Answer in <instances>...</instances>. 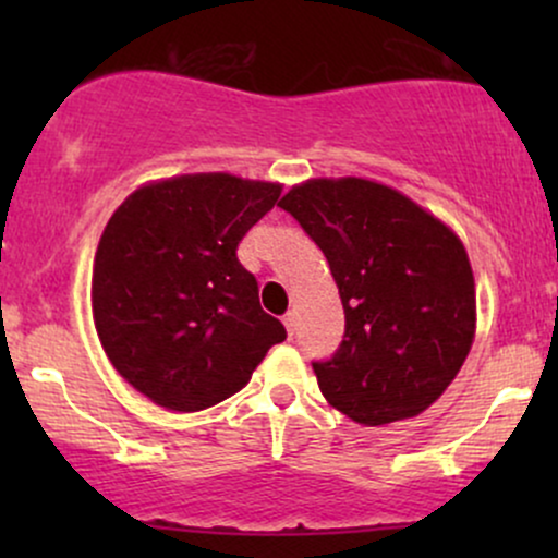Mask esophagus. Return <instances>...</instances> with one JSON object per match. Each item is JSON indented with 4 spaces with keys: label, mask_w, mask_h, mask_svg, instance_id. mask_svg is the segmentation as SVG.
<instances>
[{
    "label": "esophagus",
    "mask_w": 558,
    "mask_h": 558,
    "mask_svg": "<svg viewBox=\"0 0 558 558\" xmlns=\"http://www.w3.org/2000/svg\"><path fill=\"white\" fill-rule=\"evenodd\" d=\"M283 325H286L288 336L293 338V330H296V315H293V312H288V315H283Z\"/></svg>",
    "instance_id": "34e87169"
}]
</instances>
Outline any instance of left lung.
<instances>
[{"label":"left lung","instance_id":"8db88e82","mask_svg":"<svg viewBox=\"0 0 558 558\" xmlns=\"http://www.w3.org/2000/svg\"><path fill=\"white\" fill-rule=\"evenodd\" d=\"M323 248L343 301V341L312 362L319 390L362 425L417 417L475 338V278L462 241L388 185L341 178L280 198Z\"/></svg>","mask_w":558,"mask_h":558}]
</instances>
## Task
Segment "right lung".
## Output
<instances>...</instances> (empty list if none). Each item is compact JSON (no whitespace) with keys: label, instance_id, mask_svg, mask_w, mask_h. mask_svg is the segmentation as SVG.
Listing matches in <instances>:
<instances>
[{"label":"right lung","instance_id":"1","mask_svg":"<svg viewBox=\"0 0 558 558\" xmlns=\"http://www.w3.org/2000/svg\"><path fill=\"white\" fill-rule=\"evenodd\" d=\"M278 196V183L198 172L144 185L114 209L94 259V325L114 369L155 403L215 407L286 341L235 257Z\"/></svg>","mask_w":558,"mask_h":558}]
</instances>
